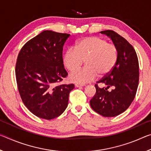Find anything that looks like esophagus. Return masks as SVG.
Segmentation results:
<instances>
[{
  "label": "esophagus",
  "mask_w": 151,
  "mask_h": 151,
  "mask_svg": "<svg viewBox=\"0 0 151 151\" xmlns=\"http://www.w3.org/2000/svg\"><path fill=\"white\" fill-rule=\"evenodd\" d=\"M85 85V84H79V83H76L75 86L76 87H80V86H84Z\"/></svg>",
  "instance_id": "34e87169"
}]
</instances>
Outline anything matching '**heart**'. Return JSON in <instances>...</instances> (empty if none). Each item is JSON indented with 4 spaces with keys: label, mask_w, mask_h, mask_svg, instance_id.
Returning a JSON list of instances; mask_svg holds the SVG:
<instances>
[{
    "label": "heart",
    "mask_w": 151,
    "mask_h": 151,
    "mask_svg": "<svg viewBox=\"0 0 151 151\" xmlns=\"http://www.w3.org/2000/svg\"><path fill=\"white\" fill-rule=\"evenodd\" d=\"M118 50L114 45L96 37L83 38L77 40L75 48H69L63 56V63L69 71L81 67L86 60V66L82 70L70 73L69 78L75 83H85L99 76L106 75L115 66Z\"/></svg>",
    "instance_id": "heart-1"
}]
</instances>
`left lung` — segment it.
Returning a JSON list of instances; mask_svg holds the SVG:
<instances>
[{"label":"left lung","instance_id":"1","mask_svg":"<svg viewBox=\"0 0 151 151\" xmlns=\"http://www.w3.org/2000/svg\"><path fill=\"white\" fill-rule=\"evenodd\" d=\"M112 40L118 50V59L108 75L96 84V93L90 101L91 108L101 115L113 117L122 113L133 101L139 80V66L137 53L127 40L113 30L101 32ZM112 88L111 91L108 88Z\"/></svg>","mask_w":151,"mask_h":151}]
</instances>
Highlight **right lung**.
<instances>
[{
  "instance_id": "1",
  "label": "right lung",
  "mask_w": 151,
  "mask_h": 151,
  "mask_svg": "<svg viewBox=\"0 0 151 151\" xmlns=\"http://www.w3.org/2000/svg\"><path fill=\"white\" fill-rule=\"evenodd\" d=\"M69 34L45 30L30 39L18 55L15 73L22 101L39 118L60 116L68 106L73 84L55 86L68 75L63 59Z\"/></svg>"
}]
</instances>
